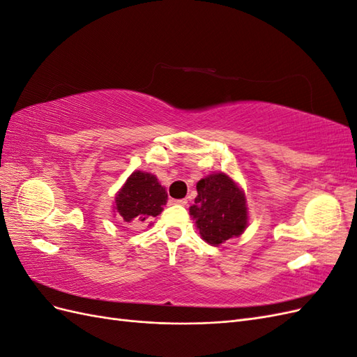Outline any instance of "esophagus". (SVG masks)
Here are the masks:
<instances>
[{
  "label": "esophagus",
  "mask_w": 357,
  "mask_h": 357,
  "mask_svg": "<svg viewBox=\"0 0 357 357\" xmlns=\"http://www.w3.org/2000/svg\"><path fill=\"white\" fill-rule=\"evenodd\" d=\"M169 204H174V205H188V201L186 199H169Z\"/></svg>",
  "instance_id": "34e87169"
}]
</instances>
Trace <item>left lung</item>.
<instances>
[{
	"label": "left lung",
	"instance_id": "obj_1",
	"mask_svg": "<svg viewBox=\"0 0 357 357\" xmlns=\"http://www.w3.org/2000/svg\"><path fill=\"white\" fill-rule=\"evenodd\" d=\"M198 197L189 208L199 234L208 244L219 245L238 236L247 226V207L241 189L223 172L198 181Z\"/></svg>",
	"mask_w": 357,
	"mask_h": 357
}]
</instances>
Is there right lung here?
Returning a JSON list of instances; mask_svg holds the SVG:
<instances>
[{
	"label": "right lung",
	"instance_id": "obj_1",
	"mask_svg": "<svg viewBox=\"0 0 357 357\" xmlns=\"http://www.w3.org/2000/svg\"><path fill=\"white\" fill-rule=\"evenodd\" d=\"M167 204V192L149 172L135 171L116 197V211L123 222H144L156 218Z\"/></svg>",
	"mask_w": 357,
	"mask_h": 357
}]
</instances>
